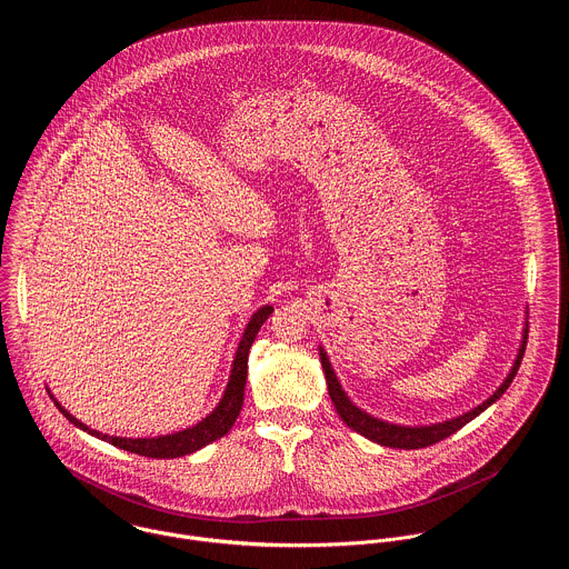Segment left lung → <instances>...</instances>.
<instances>
[{"instance_id":"left-lung-1","label":"left lung","mask_w":569,"mask_h":569,"mask_svg":"<svg viewBox=\"0 0 569 569\" xmlns=\"http://www.w3.org/2000/svg\"><path fill=\"white\" fill-rule=\"evenodd\" d=\"M526 343H528V325L523 330V341H521V348H519V355L515 359V366L510 370V375L506 377V381L497 388V392L487 399L482 406L458 416V418H451V420H445V422H436V425H425V427H406V425H392V422H386V420H379L366 411H361L359 407L352 406V401L346 397V392L341 390L332 368H330V361L326 357L325 350L320 348V359H322V368H325L326 383H328V395H330V401L337 409V413L341 416V420L355 429L357 433L366 436L368 440L377 442V445H383V447H392V449H422V447H429V445H436L445 438H449L451 433H456L458 429H462L467 422H471L476 416H480L488 406H492L506 390L508 386L512 383L519 366H521V359H523V352H526Z\"/></svg>"}]
</instances>
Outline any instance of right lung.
Wrapping results in <instances>:
<instances>
[{
  "instance_id": "obj_1",
  "label": "right lung",
  "mask_w": 569,
  "mask_h": 569,
  "mask_svg": "<svg viewBox=\"0 0 569 569\" xmlns=\"http://www.w3.org/2000/svg\"><path fill=\"white\" fill-rule=\"evenodd\" d=\"M271 313H273V307H262L251 316L249 325L244 328L243 339L239 343L237 359H234L232 375H230V383L226 388V395H223L221 403L210 416H206L201 422H197L190 429L168 433V436H158V438H118V436H107V433H100L96 429H89L87 425H82L81 420H77L66 407L59 406L57 401H54V406L61 409V413L72 425L81 427L82 431H87L96 438H102L113 447H120L124 451H131V453L144 456V458L166 460V458H179V456H188L192 451H199L201 447L223 438L232 429L234 420L239 418L241 407H243L244 381H247V355H249V348H251L260 326L264 325V320Z\"/></svg>"
}]
</instances>
